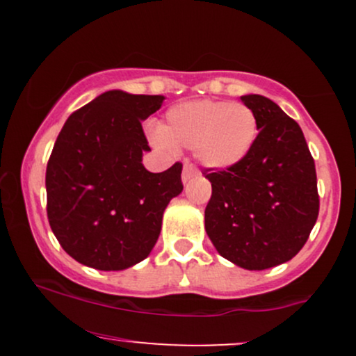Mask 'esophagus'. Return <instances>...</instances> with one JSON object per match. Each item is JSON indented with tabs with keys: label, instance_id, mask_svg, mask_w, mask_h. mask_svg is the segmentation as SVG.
Returning a JSON list of instances; mask_svg holds the SVG:
<instances>
[{
	"label": "esophagus",
	"instance_id": "esophagus-1",
	"mask_svg": "<svg viewBox=\"0 0 356 356\" xmlns=\"http://www.w3.org/2000/svg\"><path fill=\"white\" fill-rule=\"evenodd\" d=\"M194 175H197V169H195L191 162H186V164H184V169H182V181L184 182L191 181Z\"/></svg>",
	"mask_w": 356,
	"mask_h": 356
}]
</instances>
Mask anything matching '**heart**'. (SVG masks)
Returning <instances> with one entry per match:
<instances>
[{"label":"heart","instance_id":"1","mask_svg":"<svg viewBox=\"0 0 356 356\" xmlns=\"http://www.w3.org/2000/svg\"><path fill=\"white\" fill-rule=\"evenodd\" d=\"M257 134V117L248 105L216 100L174 105L165 112L164 124L150 130L159 147L194 149L199 162L216 170L241 164L254 147Z\"/></svg>","mask_w":356,"mask_h":356}]
</instances>
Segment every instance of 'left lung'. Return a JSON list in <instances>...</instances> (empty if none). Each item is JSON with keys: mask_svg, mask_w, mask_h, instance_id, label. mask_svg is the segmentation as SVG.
Here are the masks:
<instances>
[{"mask_svg": "<svg viewBox=\"0 0 356 356\" xmlns=\"http://www.w3.org/2000/svg\"><path fill=\"white\" fill-rule=\"evenodd\" d=\"M259 134L231 169H204L212 195L206 232L218 252L244 269H268L295 257L320 211L314 161L301 127L273 100L244 95Z\"/></svg>", "mask_w": 356, "mask_h": 356, "instance_id": "obj_1", "label": "left lung"}]
</instances>
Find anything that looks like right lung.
<instances>
[{"label":"right lung","mask_w":356,"mask_h":356,"mask_svg":"<svg viewBox=\"0 0 356 356\" xmlns=\"http://www.w3.org/2000/svg\"><path fill=\"white\" fill-rule=\"evenodd\" d=\"M162 95L110 90L73 112L47 165V214L53 234L73 259L120 271L150 254L170 199L184 189L182 164L149 172L142 120Z\"/></svg>","instance_id":"add662e5"}]
</instances>
